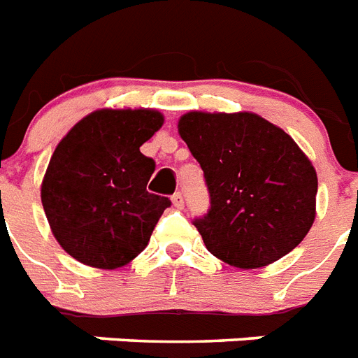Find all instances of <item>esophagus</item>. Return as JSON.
<instances>
[{"mask_svg": "<svg viewBox=\"0 0 358 358\" xmlns=\"http://www.w3.org/2000/svg\"><path fill=\"white\" fill-rule=\"evenodd\" d=\"M171 203L176 205V207L181 208L182 205H185V199H182V194L181 192H176L173 196H171Z\"/></svg>", "mask_w": 358, "mask_h": 358, "instance_id": "obj_1", "label": "esophagus"}]
</instances>
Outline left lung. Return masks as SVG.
<instances>
[{
    "label": "left lung",
    "instance_id": "1",
    "mask_svg": "<svg viewBox=\"0 0 358 358\" xmlns=\"http://www.w3.org/2000/svg\"><path fill=\"white\" fill-rule=\"evenodd\" d=\"M179 134L201 166L210 207L194 225L207 250L244 270L296 248L316 216V170L299 145L253 113H188Z\"/></svg>",
    "mask_w": 358,
    "mask_h": 358
}]
</instances>
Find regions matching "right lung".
Segmentation results:
<instances>
[{"instance_id":"1","label":"right lung","mask_w":358,"mask_h":358,"mask_svg":"<svg viewBox=\"0 0 358 358\" xmlns=\"http://www.w3.org/2000/svg\"><path fill=\"white\" fill-rule=\"evenodd\" d=\"M162 124L153 108H103L59 142L40 196L53 236L68 255L113 270L144 251L171 205L145 190L155 161L140 153Z\"/></svg>"}]
</instances>
